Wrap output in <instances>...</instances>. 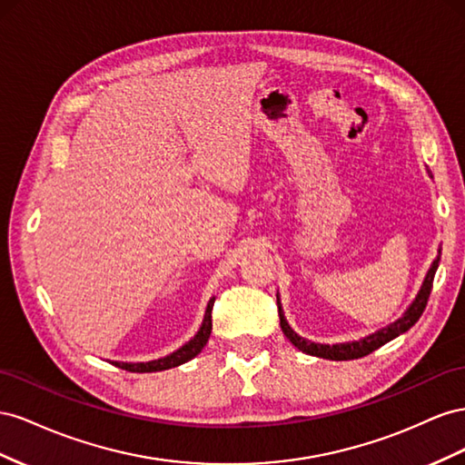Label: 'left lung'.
Instances as JSON below:
<instances>
[{"mask_svg": "<svg viewBox=\"0 0 465 465\" xmlns=\"http://www.w3.org/2000/svg\"><path fill=\"white\" fill-rule=\"evenodd\" d=\"M439 261L440 257H436L430 271L427 272V278H424V282L420 286V292L417 294L415 302L411 303L409 310L405 312V315L401 320H397L395 323H391L390 327L378 331V333L364 337L361 341H354V342H342V344H333V347H329V344H317V342H310L306 339L298 337L294 331L290 329V325L284 320V313L281 308V300H278V317H281V327H282V333L288 337V341L298 347L302 352L312 354V356H320V358H329V361H354V358H362L370 352H374L376 349H380L381 344L390 342L391 339L400 337L405 331H409L413 327L419 317L422 315L424 308H427V302L430 296V290H432V281H434V272L439 269Z\"/></svg>", "mask_w": 465, "mask_h": 465, "instance_id": "8db88e82", "label": "left lung"}]
</instances>
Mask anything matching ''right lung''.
Returning a JSON list of instances; mask_svg holds the SVG:
<instances>
[{"mask_svg": "<svg viewBox=\"0 0 465 465\" xmlns=\"http://www.w3.org/2000/svg\"><path fill=\"white\" fill-rule=\"evenodd\" d=\"M212 306H214V298L208 302V308H206V315H204V323L201 327V331L194 335V339H191L184 347H181L179 351H175L173 354H169L165 358H159V361H152V362H134V364H128V362H113L114 366L128 370V372H162V370H169V368H175L179 364L189 362L191 358H194L198 352L204 349V344L208 342V337L212 333Z\"/></svg>", "mask_w": 465, "mask_h": 465, "instance_id": "add662e5", "label": "right lung"}]
</instances>
